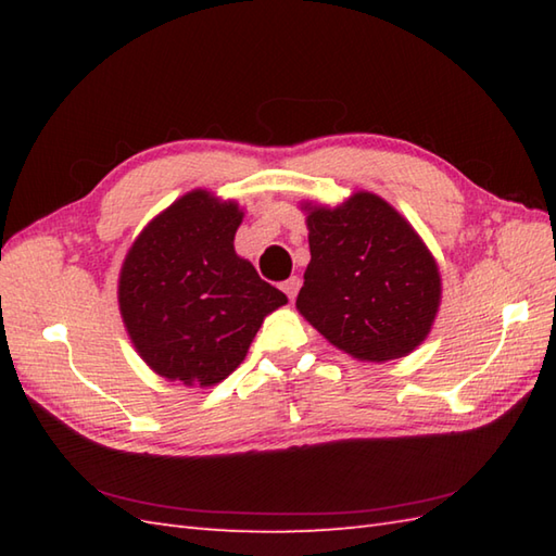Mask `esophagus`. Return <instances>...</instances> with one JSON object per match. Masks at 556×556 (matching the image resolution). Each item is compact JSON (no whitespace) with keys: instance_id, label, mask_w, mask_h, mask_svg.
<instances>
[{"instance_id":"esophagus-1","label":"esophagus","mask_w":556,"mask_h":556,"mask_svg":"<svg viewBox=\"0 0 556 556\" xmlns=\"http://www.w3.org/2000/svg\"><path fill=\"white\" fill-rule=\"evenodd\" d=\"M299 287H301V279H299V277H289L287 281H281V291H285L289 299L296 296V293H299Z\"/></svg>"}]
</instances>
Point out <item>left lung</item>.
I'll list each match as a JSON object with an SVG mask.
<instances>
[{"label": "left lung", "instance_id": "left-lung-1", "mask_svg": "<svg viewBox=\"0 0 556 556\" xmlns=\"http://www.w3.org/2000/svg\"><path fill=\"white\" fill-rule=\"evenodd\" d=\"M308 210L311 263L296 308L329 344L358 361H394L428 337L442 299L428 245L375 193Z\"/></svg>", "mask_w": 556, "mask_h": 556}]
</instances>
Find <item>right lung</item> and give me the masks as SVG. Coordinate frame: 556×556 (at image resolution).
<instances>
[{"label": "right lung", "instance_id": "obj_1", "mask_svg": "<svg viewBox=\"0 0 556 556\" xmlns=\"http://www.w3.org/2000/svg\"><path fill=\"white\" fill-rule=\"evenodd\" d=\"M243 219L207 191L176 200L140 231L119 275L136 351L172 382L212 387L245 358L265 317L287 303L233 251Z\"/></svg>", "mask_w": 556, "mask_h": 556}]
</instances>
